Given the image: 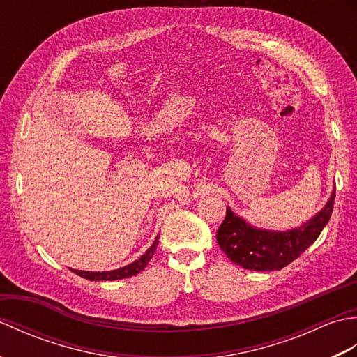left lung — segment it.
Listing matches in <instances>:
<instances>
[{
	"mask_svg": "<svg viewBox=\"0 0 357 357\" xmlns=\"http://www.w3.org/2000/svg\"><path fill=\"white\" fill-rule=\"evenodd\" d=\"M335 196L336 188H333L327 206L319 213L298 229L287 231L256 229L227 207V215L218 229L216 241L227 257L242 268L256 271L280 270L298 259L319 238L324 227L330 221Z\"/></svg>",
	"mask_w": 357,
	"mask_h": 357,
	"instance_id": "obj_1",
	"label": "left lung"
}]
</instances>
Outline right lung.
<instances>
[{
	"label": "right lung",
	"instance_id": "right-lung-1",
	"mask_svg": "<svg viewBox=\"0 0 357 357\" xmlns=\"http://www.w3.org/2000/svg\"><path fill=\"white\" fill-rule=\"evenodd\" d=\"M158 239H159V236H156L153 244H151V247L139 257V259H136L135 262L126 265V267H123V268L112 270V271H82V270H73V268H70V270L73 273H77L78 276L89 279V280H118V279L135 276V275H138L139 271H142L144 267H147V264L150 262L151 256H153L155 250L158 247V242H159Z\"/></svg>",
	"mask_w": 357,
	"mask_h": 357
}]
</instances>
